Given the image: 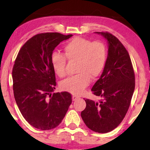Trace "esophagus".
I'll list each match as a JSON object with an SVG mask.
<instances>
[{
	"mask_svg": "<svg viewBox=\"0 0 150 150\" xmlns=\"http://www.w3.org/2000/svg\"><path fill=\"white\" fill-rule=\"evenodd\" d=\"M78 98H79V97H77V96H76V95H73V96H72V99H73V101L77 100V99H78Z\"/></svg>",
	"mask_w": 150,
	"mask_h": 150,
	"instance_id": "1",
	"label": "esophagus"
}]
</instances>
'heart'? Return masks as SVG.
I'll list each match as a JSON object with an SVG mask.
<instances>
[{
	"mask_svg": "<svg viewBox=\"0 0 150 150\" xmlns=\"http://www.w3.org/2000/svg\"><path fill=\"white\" fill-rule=\"evenodd\" d=\"M64 52L69 61H77L78 74L68 77L61 82L63 90L73 94H80L90 82V77L96 78L104 69L106 61V47L101 42H94L82 37H75L64 46ZM51 63L58 77L65 75L66 58L63 55L53 53Z\"/></svg>",
	"mask_w": 150,
	"mask_h": 150,
	"instance_id": "b5f03b06",
	"label": "heart"
}]
</instances>
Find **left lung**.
<instances>
[{"label":"left lung","mask_w":150,"mask_h":150,"mask_svg":"<svg viewBox=\"0 0 150 150\" xmlns=\"http://www.w3.org/2000/svg\"><path fill=\"white\" fill-rule=\"evenodd\" d=\"M94 33L102 36L108 44L106 64L92 88L101 99H85L86 108L81 117L90 130L106 133L116 128L128 111L135 90V74L130 56L121 42L108 32Z\"/></svg>","instance_id":"obj_1"}]
</instances>
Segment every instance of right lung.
Segmentation results:
<instances>
[{
  "mask_svg": "<svg viewBox=\"0 0 150 150\" xmlns=\"http://www.w3.org/2000/svg\"><path fill=\"white\" fill-rule=\"evenodd\" d=\"M73 37L58 32L39 34L19 51L13 69L14 97L25 119L39 130H51L61 123L72 103L67 92H52L56 86L51 56L55 48Z\"/></svg>",
  "mask_w": 150,
  "mask_h": 150,
  "instance_id": "add662e5",
  "label": "right lung"
}]
</instances>
